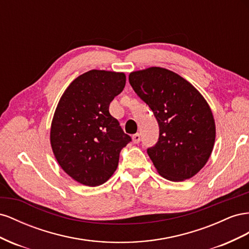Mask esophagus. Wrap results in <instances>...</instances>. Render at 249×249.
Returning <instances> with one entry per match:
<instances>
[{"label": "esophagus", "instance_id": "34e87169", "mask_svg": "<svg viewBox=\"0 0 249 249\" xmlns=\"http://www.w3.org/2000/svg\"><path fill=\"white\" fill-rule=\"evenodd\" d=\"M140 141H141L140 133L133 134V136H132V142H133V143H134V144H138V143H140Z\"/></svg>", "mask_w": 249, "mask_h": 249}]
</instances>
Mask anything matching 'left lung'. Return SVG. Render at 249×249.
<instances>
[{
	"instance_id": "1",
	"label": "left lung",
	"mask_w": 249,
	"mask_h": 249,
	"mask_svg": "<svg viewBox=\"0 0 249 249\" xmlns=\"http://www.w3.org/2000/svg\"><path fill=\"white\" fill-rule=\"evenodd\" d=\"M129 83L159 123V140L147 149L158 172L171 181L191 178L207 164L215 143L209 104L190 82L167 69L132 72Z\"/></svg>"
}]
</instances>
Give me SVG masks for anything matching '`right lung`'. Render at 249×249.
<instances>
[{"mask_svg": "<svg viewBox=\"0 0 249 249\" xmlns=\"http://www.w3.org/2000/svg\"><path fill=\"white\" fill-rule=\"evenodd\" d=\"M124 73L91 70L69 85L51 126V146L68 175L84 186L97 187L116 171L120 152L131 142L109 104L123 90Z\"/></svg>", "mask_w": 249, "mask_h": 249, "instance_id": "add662e5", "label": "right lung"}]
</instances>
